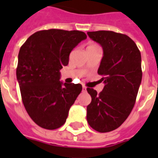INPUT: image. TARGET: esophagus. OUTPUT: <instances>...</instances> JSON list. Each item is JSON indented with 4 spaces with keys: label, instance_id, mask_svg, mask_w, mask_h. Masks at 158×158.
Returning a JSON list of instances; mask_svg holds the SVG:
<instances>
[{
    "label": "esophagus",
    "instance_id": "esophagus-1",
    "mask_svg": "<svg viewBox=\"0 0 158 158\" xmlns=\"http://www.w3.org/2000/svg\"><path fill=\"white\" fill-rule=\"evenodd\" d=\"M83 90H86V87L84 86V85H83Z\"/></svg>",
    "mask_w": 158,
    "mask_h": 158
}]
</instances>
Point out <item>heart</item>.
Returning a JSON list of instances; mask_svg holds the SVG:
<instances>
[{"mask_svg":"<svg viewBox=\"0 0 158 158\" xmlns=\"http://www.w3.org/2000/svg\"><path fill=\"white\" fill-rule=\"evenodd\" d=\"M97 47H98V45H96V44H90V45L88 46V48H87V49L88 48H97Z\"/></svg>","mask_w":158,"mask_h":158,"instance_id":"obj_1","label":"heart"}]
</instances>
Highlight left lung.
<instances>
[{
	"label": "left lung",
	"mask_w": 158,
	"mask_h": 158,
	"mask_svg": "<svg viewBox=\"0 0 158 158\" xmlns=\"http://www.w3.org/2000/svg\"><path fill=\"white\" fill-rule=\"evenodd\" d=\"M103 49L98 70L104 86L98 94L87 89L92 98L87 106V120L94 130L110 132L122 125L135 106L142 80L141 54L134 41L113 31L88 32Z\"/></svg>",
	"instance_id": "1"
}]
</instances>
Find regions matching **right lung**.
Instances as JSON below:
<instances>
[{"label": "right lung", "mask_w": 158, "mask_h": 158, "mask_svg": "<svg viewBox=\"0 0 158 158\" xmlns=\"http://www.w3.org/2000/svg\"><path fill=\"white\" fill-rule=\"evenodd\" d=\"M87 38L78 30L36 32L20 48L16 76L28 115L38 125L56 130L66 121L70 106L82 91L80 84H63L60 69L71 51Z\"/></svg>", "instance_id": "right-lung-1"}]
</instances>
